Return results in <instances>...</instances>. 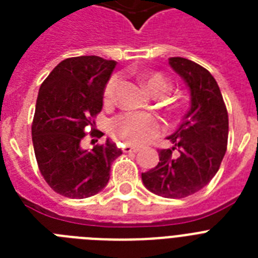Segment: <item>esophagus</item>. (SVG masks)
<instances>
[{
	"label": "esophagus",
	"instance_id": "obj_1",
	"mask_svg": "<svg viewBox=\"0 0 258 258\" xmlns=\"http://www.w3.org/2000/svg\"><path fill=\"white\" fill-rule=\"evenodd\" d=\"M138 150H139V147H135V146H125L124 147V153H138Z\"/></svg>",
	"mask_w": 258,
	"mask_h": 258
}]
</instances>
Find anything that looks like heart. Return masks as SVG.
Instances as JSON below:
<instances>
[{"instance_id":"b5f03b06","label":"heart","mask_w":258,"mask_h":258,"mask_svg":"<svg viewBox=\"0 0 258 258\" xmlns=\"http://www.w3.org/2000/svg\"><path fill=\"white\" fill-rule=\"evenodd\" d=\"M142 82L155 96H162L170 89L169 80L161 74H145L141 76ZM120 78L115 75L109 79L103 92L104 104H112L116 97V89ZM161 124L157 117L149 113L124 112L116 116L111 123L113 137L120 139L127 145L141 146L153 139L159 133Z\"/></svg>"}]
</instances>
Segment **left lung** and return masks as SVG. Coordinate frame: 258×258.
<instances>
[{
    "label": "left lung",
    "mask_w": 258,
    "mask_h": 258,
    "mask_svg": "<svg viewBox=\"0 0 258 258\" xmlns=\"http://www.w3.org/2000/svg\"><path fill=\"white\" fill-rule=\"evenodd\" d=\"M169 64L188 87L190 108L167 137L171 149L159 151L158 165L143 172L142 180L157 196L184 198L204 188L220 169L228 146L229 119L220 87L208 70L183 57H170Z\"/></svg>",
    "instance_id": "1"
}]
</instances>
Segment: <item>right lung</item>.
<instances>
[{
    "label": "right lung",
    "mask_w": 258,
    "mask_h": 258,
    "mask_svg": "<svg viewBox=\"0 0 258 258\" xmlns=\"http://www.w3.org/2000/svg\"><path fill=\"white\" fill-rule=\"evenodd\" d=\"M116 61L79 56L54 67L38 91L32 141L38 169L54 191L68 198H88L107 186L111 163L121 154L107 139L92 150L82 147L93 117L103 108V92Z\"/></svg>",
    "instance_id": "1"
}]
</instances>
